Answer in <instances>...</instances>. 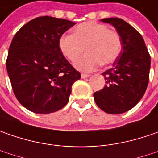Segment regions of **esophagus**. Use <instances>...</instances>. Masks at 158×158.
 I'll use <instances>...</instances> for the list:
<instances>
[{
	"mask_svg": "<svg viewBox=\"0 0 158 158\" xmlns=\"http://www.w3.org/2000/svg\"><path fill=\"white\" fill-rule=\"evenodd\" d=\"M90 75L86 73H82L81 74V79H86V78H89Z\"/></svg>",
	"mask_w": 158,
	"mask_h": 158,
	"instance_id": "1",
	"label": "esophagus"
}]
</instances>
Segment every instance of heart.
Masks as SVG:
<instances>
[{"label": "heart", "instance_id": "heart-1", "mask_svg": "<svg viewBox=\"0 0 158 158\" xmlns=\"http://www.w3.org/2000/svg\"><path fill=\"white\" fill-rule=\"evenodd\" d=\"M59 49L63 55L74 61L84 52L88 53L74 63L75 67L82 72H93L102 64L114 62L122 51L119 34L109 30L105 24L87 22L74 28L73 34H64L59 38Z\"/></svg>", "mask_w": 158, "mask_h": 158}]
</instances>
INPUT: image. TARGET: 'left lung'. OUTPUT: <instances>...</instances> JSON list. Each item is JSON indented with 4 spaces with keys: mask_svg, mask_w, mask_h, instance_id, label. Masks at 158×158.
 Returning a JSON list of instances; mask_svg holds the SVG:
<instances>
[{
    "mask_svg": "<svg viewBox=\"0 0 158 158\" xmlns=\"http://www.w3.org/2000/svg\"><path fill=\"white\" fill-rule=\"evenodd\" d=\"M121 37L123 49L110 69L102 73L106 85L94 94L101 110L119 114L130 110L143 98L149 83L150 56L143 38L135 29L121 18H105Z\"/></svg>",
    "mask_w": 158,
    "mask_h": 158,
    "instance_id": "left-lung-1",
    "label": "left lung"
}]
</instances>
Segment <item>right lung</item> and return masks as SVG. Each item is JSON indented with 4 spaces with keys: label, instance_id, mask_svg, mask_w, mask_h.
Returning a JSON list of instances; mask_svg holds the SVG:
<instances>
[{
    "label": "right lung",
    "instance_id": "1",
    "mask_svg": "<svg viewBox=\"0 0 158 158\" xmlns=\"http://www.w3.org/2000/svg\"><path fill=\"white\" fill-rule=\"evenodd\" d=\"M75 23L40 16L15 35L6 62L16 99L35 114H51L69 101L72 85L80 73L59 49V38Z\"/></svg>",
    "mask_w": 158,
    "mask_h": 158
}]
</instances>
